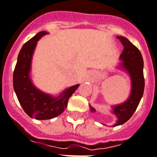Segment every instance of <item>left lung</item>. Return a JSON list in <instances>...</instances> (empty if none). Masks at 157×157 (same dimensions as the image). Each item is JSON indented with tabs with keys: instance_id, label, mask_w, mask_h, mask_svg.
I'll list each match as a JSON object with an SVG mask.
<instances>
[{
	"instance_id": "1",
	"label": "left lung",
	"mask_w": 157,
	"mask_h": 157,
	"mask_svg": "<svg viewBox=\"0 0 157 157\" xmlns=\"http://www.w3.org/2000/svg\"><path fill=\"white\" fill-rule=\"evenodd\" d=\"M124 46V50L120 58L123 60L121 66L131 76L132 91L129 98L124 103L113 107V113L117 116V121L113 126L123 124L133 115L136 109L144 94V61L140 50L132 44L127 38L117 36ZM90 106V105H89ZM92 112H96L94 108L90 106Z\"/></svg>"
}]
</instances>
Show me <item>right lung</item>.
Returning <instances> with one entry per match:
<instances>
[{
	"label": "right lung",
	"instance_id": "right-lung-1",
	"mask_svg": "<svg viewBox=\"0 0 157 157\" xmlns=\"http://www.w3.org/2000/svg\"><path fill=\"white\" fill-rule=\"evenodd\" d=\"M47 32H39L24 44L18 54L13 72V88L22 109L28 116L36 120H49L60 115L66 109L69 97L79 85L65 89L58 97L42 93L35 88L29 78L31 60L36 42Z\"/></svg>",
	"mask_w": 157,
	"mask_h": 157
}]
</instances>
